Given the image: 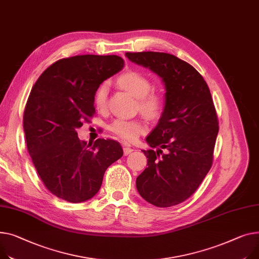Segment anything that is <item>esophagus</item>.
I'll list each match as a JSON object with an SVG mask.
<instances>
[{"label": "esophagus", "mask_w": 259, "mask_h": 259, "mask_svg": "<svg viewBox=\"0 0 259 259\" xmlns=\"http://www.w3.org/2000/svg\"><path fill=\"white\" fill-rule=\"evenodd\" d=\"M123 150H124V155H125V156H127V155H129L131 152H133V149L129 148V147H124Z\"/></svg>", "instance_id": "34e87169"}]
</instances>
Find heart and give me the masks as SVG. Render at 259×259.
<instances>
[{
    "label": "heart",
    "instance_id": "obj_1",
    "mask_svg": "<svg viewBox=\"0 0 259 259\" xmlns=\"http://www.w3.org/2000/svg\"><path fill=\"white\" fill-rule=\"evenodd\" d=\"M117 83L120 88L130 93L136 99H139L140 109L147 115L154 116L162 110V96L158 93L151 92L152 83L144 74L136 71H129L118 77ZM107 93V84H102L95 94L94 104L100 111L104 110L106 107ZM146 125L141 120H128L122 118L113 120L109 126V130L112 133L127 143L134 142L137 137L146 131Z\"/></svg>",
    "mask_w": 259,
    "mask_h": 259
}]
</instances>
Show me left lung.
<instances>
[{"label":"left lung","instance_id":"obj_1","mask_svg":"<svg viewBox=\"0 0 259 259\" xmlns=\"http://www.w3.org/2000/svg\"><path fill=\"white\" fill-rule=\"evenodd\" d=\"M131 61L158 75L164 85L161 116L143 150L148 167L136 178L140 195L157 207L191 197L212 164L219 123L210 91L191 64L160 52L126 53Z\"/></svg>","mask_w":259,"mask_h":259}]
</instances>
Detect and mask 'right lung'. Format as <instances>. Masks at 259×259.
<instances>
[{
  "instance_id": "right-lung-1",
  "label": "right lung",
  "mask_w": 259,
  "mask_h": 259,
  "mask_svg": "<svg viewBox=\"0 0 259 259\" xmlns=\"http://www.w3.org/2000/svg\"><path fill=\"white\" fill-rule=\"evenodd\" d=\"M116 55L63 58L40 75L24 112V131L33 164L49 191L71 203L92 199L105 170L123 156L112 140L80 141L77 129L95 113L100 84L122 71Z\"/></svg>"
}]
</instances>
